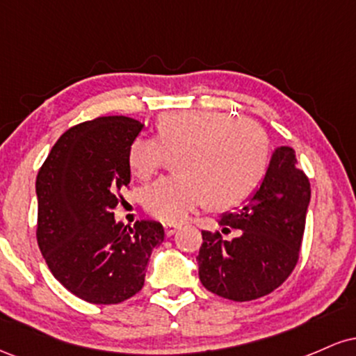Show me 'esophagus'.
<instances>
[{
  "label": "esophagus",
  "mask_w": 356,
  "mask_h": 356,
  "mask_svg": "<svg viewBox=\"0 0 356 356\" xmlns=\"http://www.w3.org/2000/svg\"><path fill=\"white\" fill-rule=\"evenodd\" d=\"M177 229H179L177 224H170V222H165L164 224V231H165L167 238H170V236L175 234V232H177Z\"/></svg>",
  "instance_id": "esophagus-1"
}]
</instances>
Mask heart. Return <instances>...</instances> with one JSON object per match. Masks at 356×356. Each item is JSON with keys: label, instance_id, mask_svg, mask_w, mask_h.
Returning a JSON list of instances; mask_svg holds the SVG:
<instances>
[{"label": "heart", "instance_id": "1", "mask_svg": "<svg viewBox=\"0 0 356 356\" xmlns=\"http://www.w3.org/2000/svg\"><path fill=\"white\" fill-rule=\"evenodd\" d=\"M157 138L137 137L127 164L140 181H149L174 155L177 174L159 179L142 192V206L154 218L181 222L206 202L211 209L238 206L266 172L269 140L251 118H234L216 110L162 113Z\"/></svg>", "mask_w": 356, "mask_h": 356}]
</instances>
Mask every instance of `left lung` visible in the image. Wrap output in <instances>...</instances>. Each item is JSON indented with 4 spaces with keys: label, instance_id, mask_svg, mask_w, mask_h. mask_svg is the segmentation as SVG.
<instances>
[{
    "label": "left lung",
    "instance_id": "obj_1",
    "mask_svg": "<svg viewBox=\"0 0 356 356\" xmlns=\"http://www.w3.org/2000/svg\"><path fill=\"white\" fill-rule=\"evenodd\" d=\"M296 164L291 147L276 149L256 194L219 219L222 232L238 229V238L202 231L197 263L204 288L226 300L251 301L288 280L300 259L312 197L309 179Z\"/></svg>",
    "mask_w": 356,
    "mask_h": 356
}]
</instances>
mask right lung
I'll return each mask as SVG.
<instances>
[{
	"mask_svg": "<svg viewBox=\"0 0 356 356\" xmlns=\"http://www.w3.org/2000/svg\"><path fill=\"white\" fill-rule=\"evenodd\" d=\"M144 124L122 115L99 117L61 136L36 177V241L51 275L92 305H117L144 286L152 249L164 241L155 220L134 227L113 209L129 189L127 152Z\"/></svg>",
	"mask_w": 356,
	"mask_h": 356,
	"instance_id": "right-lung-1",
	"label": "right lung"
}]
</instances>
